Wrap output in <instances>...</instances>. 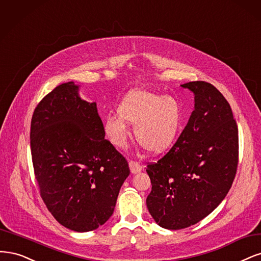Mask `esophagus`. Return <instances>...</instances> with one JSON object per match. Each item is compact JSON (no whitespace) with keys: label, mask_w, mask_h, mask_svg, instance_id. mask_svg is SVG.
I'll use <instances>...</instances> for the list:
<instances>
[{"label":"esophagus","mask_w":261,"mask_h":261,"mask_svg":"<svg viewBox=\"0 0 261 261\" xmlns=\"http://www.w3.org/2000/svg\"><path fill=\"white\" fill-rule=\"evenodd\" d=\"M129 167H130V171L132 173H137V172H140L142 170V166L138 163V162H133L131 161L129 163Z\"/></svg>","instance_id":"1"}]
</instances>
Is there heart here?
Masks as SVG:
<instances>
[{"label": "heart", "mask_w": 261, "mask_h": 261, "mask_svg": "<svg viewBox=\"0 0 261 261\" xmlns=\"http://www.w3.org/2000/svg\"><path fill=\"white\" fill-rule=\"evenodd\" d=\"M118 115H108L104 131L117 148L127 145V123L134 124V137L153 154L170 149L178 141L183 127V109L178 99L146 90H133L117 108Z\"/></svg>", "instance_id": "1"}]
</instances>
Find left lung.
Returning <instances> with one entry per match:
<instances>
[{
	"mask_svg": "<svg viewBox=\"0 0 261 261\" xmlns=\"http://www.w3.org/2000/svg\"><path fill=\"white\" fill-rule=\"evenodd\" d=\"M181 87L194 93L195 109L169 152L146 168L148 212L169 230L189 228L216 209L239 164V129L228 100L205 81Z\"/></svg>",
	"mask_w": 261,
	"mask_h": 261,
	"instance_id": "obj_1",
	"label": "left lung"
}]
</instances>
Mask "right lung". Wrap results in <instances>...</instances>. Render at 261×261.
<instances>
[{"instance_id": "right-lung-1", "label": "right lung", "mask_w": 261, "mask_h": 261, "mask_svg": "<svg viewBox=\"0 0 261 261\" xmlns=\"http://www.w3.org/2000/svg\"><path fill=\"white\" fill-rule=\"evenodd\" d=\"M72 81L41 99L31 119L30 147L40 195L67 229L104 224L130 174L125 159L105 139L96 103L80 98Z\"/></svg>"}]
</instances>
